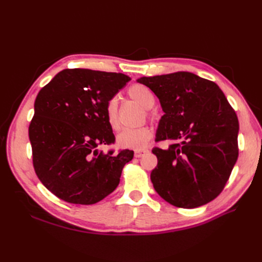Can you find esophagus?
<instances>
[{
	"instance_id": "obj_1",
	"label": "esophagus",
	"mask_w": 262,
	"mask_h": 262,
	"mask_svg": "<svg viewBox=\"0 0 262 262\" xmlns=\"http://www.w3.org/2000/svg\"><path fill=\"white\" fill-rule=\"evenodd\" d=\"M145 153H147V149H137L136 152H134V156L141 157V156H143Z\"/></svg>"
}]
</instances>
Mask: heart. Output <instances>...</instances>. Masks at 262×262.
<instances>
[{"instance_id":"b5f03b06","label":"heart","mask_w":262,"mask_h":262,"mask_svg":"<svg viewBox=\"0 0 262 262\" xmlns=\"http://www.w3.org/2000/svg\"><path fill=\"white\" fill-rule=\"evenodd\" d=\"M129 97L144 109H150L155 104L153 93L143 85H133L128 91ZM106 116L109 125L114 130L120 128V121L118 117V100L116 97L109 99L106 106ZM153 132L148 126H140L136 129H124L117 136V144L121 148L141 149L144 148L148 141L152 139Z\"/></svg>"}]
</instances>
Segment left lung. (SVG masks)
<instances>
[{"label": "left lung", "instance_id": "left-lung-1", "mask_svg": "<svg viewBox=\"0 0 262 262\" xmlns=\"http://www.w3.org/2000/svg\"><path fill=\"white\" fill-rule=\"evenodd\" d=\"M160 99L164 115L156 141H177L154 147L157 166L150 172L155 191L178 208L207 204L223 190L238 157V119L220 87L190 72L143 76Z\"/></svg>", "mask_w": 262, "mask_h": 262}]
</instances>
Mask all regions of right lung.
<instances>
[{"label":"right lung","instance_id":"obj_1","mask_svg":"<svg viewBox=\"0 0 262 262\" xmlns=\"http://www.w3.org/2000/svg\"><path fill=\"white\" fill-rule=\"evenodd\" d=\"M130 80L122 73L67 69L38 93L29 125L34 168L63 201L97 203L120 182L133 150L105 153L99 146L115 142L106 106Z\"/></svg>","mask_w":262,"mask_h":262}]
</instances>
